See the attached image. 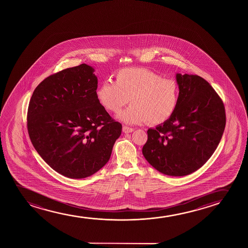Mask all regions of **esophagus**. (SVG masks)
<instances>
[{"mask_svg": "<svg viewBox=\"0 0 248 248\" xmlns=\"http://www.w3.org/2000/svg\"><path fill=\"white\" fill-rule=\"evenodd\" d=\"M133 131H134V129H132V128H129L127 126H123V132L124 134H129V133L133 132Z\"/></svg>", "mask_w": 248, "mask_h": 248, "instance_id": "obj_1", "label": "esophagus"}]
</instances>
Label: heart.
I'll use <instances>...</instances> for the list:
<instances>
[{
	"label": "heart",
	"instance_id": "obj_1",
	"mask_svg": "<svg viewBox=\"0 0 248 248\" xmlns=\"http://www.w3.org/2000/svg\"><path fill=\"white\" fill-rule=\"evenodd\" d=\"M96 96L104 108L118 112L129 102L132 105L119 112L117 119L127 124L148 121L161 124L172 117L180 101V86L173 78L144 68H123L115 81H104L96 90Z\"/></svg>",
	"mask_w": 248,
	"mask_h": 248
}]
</instances>
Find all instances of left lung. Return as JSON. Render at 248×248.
I'll return each instance as SVG.
<instances>
[{"mask_svg":"<svg viewBox=\"0 0 248 248\" xmlns=\"http://www.w3.org/2000/svg\"><path fill=\"white\" fill-rule=\"evenodd\" d=\"M180 101L166 122L147 130L142 148L146 161L160 173L185 176L210 158L225 127L224 103L198 75L177 73Z\"/></svg>","mask_w":248,"mask_h":248,"instance_id":"obj_1","label":"left lung"}]
</instances>
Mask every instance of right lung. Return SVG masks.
<instances>
[{
  "instance_id": "1",
  "label": "right lung",
  "mask_w": 248,
  "mask_h": 248,
  "mask_svg": "<svg viewBox=\"0 0 248 248\" xmlns=\"http://www.w3.org/2000/svg\"><path fill=\"white\" fill-rule=\"evenodd\" d=\"M94 72L83 63L51 75L35 88L29 104L31 142L52 170L70 179L101 170L122 131L97 99Z\"/></svg>"
}]
</instances>
